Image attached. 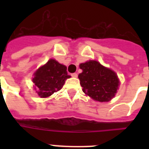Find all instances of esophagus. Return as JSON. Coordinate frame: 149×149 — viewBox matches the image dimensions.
Here are the masks:
<instances>
[{"label": "esophagus", "mask_w": 149, "mask_h": 149, "mask_svg": "<svg viewBox=\"0 0 149 149\" xmlns=\"http://www.w3.org/2000/svg\"><path fill=\"white\" fill-rule=\"evenodd\" d=\"M71 76H72V77H77V76H78V75H77V73L74 72V73H72V74H71Z\"/></svg>", "instance_id": "esophagus-1"}]
</instances>
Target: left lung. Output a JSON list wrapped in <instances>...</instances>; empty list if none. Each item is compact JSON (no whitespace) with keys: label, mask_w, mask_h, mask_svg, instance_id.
Instances as JSON below:
<instances>
[{"label":"left lung","mask_w":149,"mask_h":149,"mask_svg":"<svg viewBox=\"0 0 149 149\" xmlns=\"http://www.w3.org/2000/svg\"><path fill=\"white\" fill-rule=\"evenodd\" d=\"M79 68L83 72L78 77L86 95L100 102L109 101L114 97L119 80L113 71L94 60L81 63Z\"/></svg>","instance_id":"obj_1"}]
</instances>
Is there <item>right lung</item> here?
Returning <instances> with one entry per match:
<instances>
[{"mask_svg": "<svg viewBox=\"0 0 149 149\" xmlns=\"http://www.w3.org/2000/svg\"><path fill=\"white\" fill-rule=\"evenodd\" d=\"M66 69L55 59H49L35 72L32 81L40 97H48L61 90L65 79L70 77Z\"/></svg>", "mask_w": 149, "mask_h": 149, "instance_id": "1", "label": "right lung"}]
</instances>
